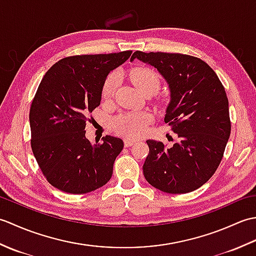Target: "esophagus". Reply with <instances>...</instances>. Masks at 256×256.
<instances>
[{"instance_id": "obj_1", "label": "esophagus", "mask_w": 256, "mask_h": 256, "mask_svg": "<svg viewBox=\"0 0 256 256\" xmlns=\"http://www.w3.org/2000/svg\"><path fill=\"white\" fill-rule=\"evenodd\" d=\"M135 143V140H131V138H124V146L125 148H130Z\"/></svg>"}]
</instances>
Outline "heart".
Returning a JSON list of instances; mask_svg holds the SVG:
<instances>
[{"label": "heart", "instance_id": "obj_1", "mask_svg": "<svg viewBox=\"0 0 256 256\" xmlns=\"http://www.w3.org/2000/svg\"><path fill=\"white\" fill-rule=\"evenodd\" d=\"M132 82L142 94L150 91L156 92L160 88V78L153 69L148 67L134 68L130 74ZM118 78L116 72H111L106 78L102 86V98L110 100L116 94ZM150 116L145 112H128L114 118L112 128L118 134L135 138L143 135L150 122Z\"/></svg>", "mask_w": 256, "mask_h": 256}]
</instances>
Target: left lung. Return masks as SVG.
Segmentation results:
<instances>
[{"label": "left lung", "mask_w": 256, "mask_h": 256, "mask_svg": "<svg viewBox=\"0 0 256 256\" xmlns=\"http://www.w3.org/2000/svg\"><path fill=\"white\" fill-rule=\"evenodd\" d=\"M135 58L155 67L170 90L164 121L179 140L172 148L146 140L143 165L152 186L167 194H186L202 186L224 157L230 138L229 101L218 76L201 59L168 52H135Z\"/></svg>", "instance_id": "obj_1"}]
</instances>
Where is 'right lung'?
Instances as JSON below:
<instances>
[{"label":"right lung","mask_w":256,"mask_h":256,"mask_svg":"<svg viewBox=\"0 0 256 256\" xmlns=\"http://www.w3.org/2000/svg\"><path fill=\"white\" fill-rule=\"evenodd\" d=\"M131 54L66 57L42 79L30 110V146L52 186L80 194L110 180L123 140L106 135L102 143L92 145L84 128L89 114L100 106L106 76Z\"/></svg>","instance_id":"1"}]
</instances>
